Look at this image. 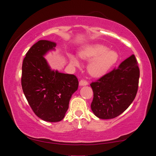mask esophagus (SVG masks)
Masks as SVG:
<instances>
[{
	"instance_id": "esophagus-1",
	"label": "esophagus",
	"mask_w": 156,
	"mask_h": 156,
	"mask_svg": "<svg viewBox=\"0 0 156 156\" xmlns=\"http://www.w3.org/2000/svg\"><path fill=\"white\" fill-rule=\"evenodd\" d=\"M79 84H80V86H85V85H87L88 84V82L85 80H81L80 81V83H79Z\"/></svg>"
}]
</instances>
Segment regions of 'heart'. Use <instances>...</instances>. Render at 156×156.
<instances>
[{
  "label": "heart",
  "mask_w": 156,
  "mask_h": 156,
  "mask_svg": "<svg viewBox=\"0 0 156 156\" xmlns=\"http://www.w3.org/2000/svg\"><path fill=\"white\" fill-rule=\"evenodd\" d=\"M79 56L84 60H91L87 69L90 75L94 77L105 74L118 58L117 52L109 50L107 47L100 44H90L84 47L79 52ZM69 58L72 65H79L78 58L74 55L69 54Z\"/></svg>",
  "instance_id": "b5f03b06"
}]
</instances>
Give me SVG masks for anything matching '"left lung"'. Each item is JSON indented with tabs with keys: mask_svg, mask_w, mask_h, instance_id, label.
Segmentation results:
<instances>
[{
	"mask_svg": "<svg viewBox=\"0 0 156 156\" xmlns=\"http://www.w3.org/2000/svg\"><path fill=\"white\" fill-rule=\"evenodd\" d=\"M140 69L132 55L118 67L90 85L94 98L91 108L100 119H112L122 113L135 99L138 89Z\"/></svg>",
	"mask_w": 156,
	"mask_h": 156,
	"instance_id": "left-lung-1",
	"label": "left lung"
}]
</instances>
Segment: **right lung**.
<instances>
[{
    "mask_svg": "<svg viewBox=\"0 0 156 156\" xmlns=\"http://www.w3.org/2000/svg\"><path fill=\"white\" fill-rule=\"evenodd\" d=\"M56 43L46 40L37 42L26 54L22 66L23 93L34 113L44 121L59 122L65 117L78 80L73 74L54 71L44 58Z\"/></svg>",
    "mask_w": 156,
    "mask_h": 156,
    "instance_id": "right-lung-1",
    "label": "right lung"
}]
</instances>
